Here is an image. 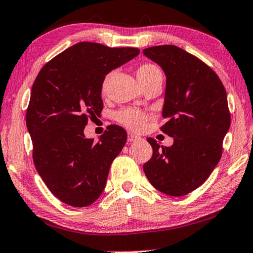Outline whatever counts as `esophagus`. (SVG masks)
I'll return each instance as SVG.
<instances>
[{"instance_id": "esophagus-1", "label": "esophagus", "mask_w": 253, "mask_h": 253, "mask_svg": "<svg viewBox=\"0 0 253 253\" xmlns=\"http://www.w3.org/2000/svg\"><path fill=\"white\" fill-rule=\"evenodd\" d=\"M141 137L137 135H134V134H128V142H138L141 141Z\"/></svg>"}]
</instances>
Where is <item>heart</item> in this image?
<instances>
[{"label": "heart", "instance_id": "1", "mask_svg": "<svg viewBox=\"0 0 253 253\" xmlns=\"http://www.w3.org/2000/svg\"><path fill=\"white\" fill-rule=\"evenodd\" d=\"M136 75H137V79L139 82H144L150 79L155 78V76L162 75V73L159 67L153 65V64H144V65L138 67ZM109 78L110 75H108L105 79V81H103V84H102L103 90L106 89L108 81H109ZM117 118L119 120V123H122L124 126H126L136 131L143 129L144 125H145V115L134 109H125L120 111L117 116Z\"/></svg>", "mask_w": 253, "mask_h": 253}]
</instances>
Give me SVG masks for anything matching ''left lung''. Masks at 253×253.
Instances as JSON below:
<instances>
[{
    "mask_svg": "<svg viewBox=\"0 0 253 253\" xmlns=\"http://www.w3.org/2000/svg\"><path fill=\"white\" fill-rule=\"evenodd\" d=\"M143 54L166 74L161 129L173 138L167 147L148 137L153 155L143 169L154 188L179 197L202 186L219 162L231 125L226 91L213 70L177 46L145 48Z\"/></svg>",
    "mask_w": 253,
    "mask_h": 253,
    "instance_id": "8db88e82",
    "label": "left lung"
}]
</instances>
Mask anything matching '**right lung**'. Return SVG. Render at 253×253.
<instances>
[{"label":"right lung","instance_id":"add662e5","mask_svg":"<svg viewBox=\"0 0 253 253\" xmlns=\"http://www.w3.org/2000/svg\"><path fill=\"white\" fill-rule=\"evenodd\" d=\"M138 54L137 48L81 42L48 62L35 80L26 116L35 167L67 205L85 207L100 197L125 146L127 133L120 126L108 127L98 142L86 138L84 128L102 110L106 75Z\"/></svg>","mask_w":253,"mask_h":253}]
</instances>
